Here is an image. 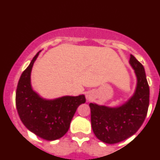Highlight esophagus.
I'll list each match as a JSON object with an SVG mask.
<instances>
[{"instance_id":"esophagus-1","label":"esophagus","mask_w":160,"mask_h":160,"mask_svg":"<svg viewBox=\"0 0 160 160\" xmlns=\"http://www.w3.org/2000/svg\"><path fill=\"white\" fill-rule=\"evenodd\" d=\"M92 98H93V94H92V93L87 92V93H86V99H87V100L90 101V100H92Z\"/></svg>"}]
</instances>
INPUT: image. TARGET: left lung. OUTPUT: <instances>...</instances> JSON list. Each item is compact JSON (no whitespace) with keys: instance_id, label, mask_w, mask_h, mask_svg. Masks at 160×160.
Returning a JSON list of instances; mask_svg holds the SVG:
<instances>
[{"instance_id":"obj_1","label":"left lung","mask_w":160,"mask_h":160,"mask_svg":"<svg viewBox=\"0 0 160 160\" xmlns=\"http://www.w3.org/2000/svg\"><path fill=\"white\" fill-rule=\"evenodd\" d=\"M129 63L137 77V86L128 100L122 105L113 107L95 102L89 104L94 134L105 143H117L132 137L140 128L147 117L149 87L145 69L132 54Z\"/></svg>"}]
</instances>
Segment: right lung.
Listing matches in <instances>:
<instances>
[{"label":"right lung","instance_id":"obj_1","mask_svg":"<svg viewBox=\"0 0 160 160\" xmlns=\"http://www.w3.org/2000/svg\"><path fill=\"white\" fill-rule=\"evenodd\" d=\"M39 51L21 74L16 90V107L23 125L38 137L49 141L66 134L79 106L86 102L83 94L45 99L33 90L31 70Z\"/></svg>","mask_w":160,"mask_h":160}]
</instances>
